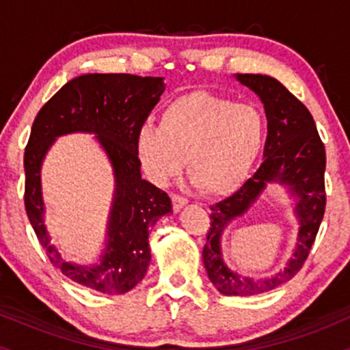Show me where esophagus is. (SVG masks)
Instances as JSON below:
<instances>
[{
    "instance_id": "34e87169",
    "label": "esophagus",
    "mask_w": 350,
    "mask_h": 350,
    "mask_svg": "<svg viewBox=\"0 0 350 350\" xmlns=\"http://www.w3.org/2000/svg\"><path fill=\"white\" fill-rule=\"evenodd\" d=\"M171 200H172V208H174V212H179L180 208L187 204V199L183 198V196H178V194H172Z\"/></svg>"
}]
</instances>
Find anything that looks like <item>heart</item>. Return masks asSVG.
<instances>
[{"label":"heart","instance_id":"b5f03b06","mask_svg":"<svg viewBox=\"0 0 350 350\" xmlns=\"http://www.w3.org/2000/svg\"><path fill=\"white\" fill-rule=\"evenodd\" d=\"M267 123L248 103L191 92L164 107L159 126L143 124L136 154L152 183L166 184L187 161V174L208 198L235 194L262 154Z\"/></svg>","mask_w":350,"mask_h":350}]
</instances>
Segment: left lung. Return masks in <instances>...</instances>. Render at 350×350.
Listing matches in <instances>:
<instances>
[{
	"instance_id": "1",
	"label": "left lung",
	"mask_w": 350,
	"mask_h": 350,
	"mask_svg": "<svg viewBox=\"0 0 350 350\" xmlns=\"http://www.w3.org/2000/svg\"><path fill=\"white\" fill-rule=\"evenodd\" d=\"M235 79L255 92L263 103L268 120L263 163L234 196L211 207L212 224L202 260L208 280L222 295L248 296L275 290L290 281L306 262L326 208V150L309 110L283 83L262 74H237ZM270 183L284 185L295 199L299 242L283 271L268 279L253 280L226 267L219 243L228 224L241 216Z\"/></svg>"
}]
</instances>
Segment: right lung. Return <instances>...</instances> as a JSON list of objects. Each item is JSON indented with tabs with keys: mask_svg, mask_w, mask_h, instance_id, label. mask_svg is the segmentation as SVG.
<instances>
[{
	"mask_svg": "<svg viewBox=\"0 0 350 350\" xmlns=\"http://www.w3.org/2000/svg\"><path fill=\"white\" fill-rule=\"evenodd\" d=\"M164 88L163 77L79 75L39 110L24 151V206L39 243L67 278L105 295H123L144 278L151 262L150 230L172 212L170 196L142 178L136 154V135ZM70 133L95 134L116 178L106 247L90 265L66 262L50 242L43 220L42 161L55 139Z\"/></svg>",
	"mask_w": 350,
	"mask_h": 350,
	"instance_id": "add662e5",
	"label": "right lung"
}]
</instances>
